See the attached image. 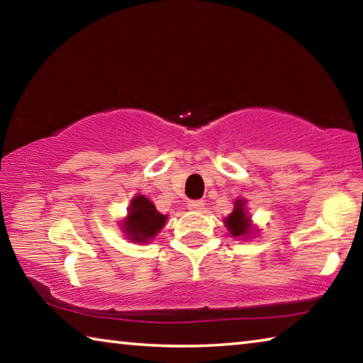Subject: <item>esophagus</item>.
I'll return each instance as SVG.
<instances>
[{
    "label": "esophagus",
    "instance_id": "esophagus-1",
    "mask_svg": "<svg viewBox=\"0 0 363 363\" xmlns=\"http://www.w3.org/2000/svg\"><path fill=\"white\" fill-rule=\"evenodd\" d=\"M187 206H189V210H192V211H203L205 201L203 200H190Z\"/></svg>",
    "mask_w": 363,
    "mask_h": 363
}]
</instances>
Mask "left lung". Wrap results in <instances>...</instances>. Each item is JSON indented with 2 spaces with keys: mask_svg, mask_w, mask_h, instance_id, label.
<instances>
[{
  "mask_svg": "<svg viewBox=\"0 0 363 363\" xmlns=\"http://www.w3.org/2000/svg\"><path fill=\"white\" fill-rule=\"evenodd\" d=\"M245 201L243 199H238L233 206V211L224 219L225 227L229 229L232 237H242L248 238L251 233V219L248 216L247 210H245Z\"/></svg>",
  "mask_w": 363,
  "mask_h": 363,
  "instance_id": "left-lung-1",
  "label": "left lung"
}]
</instances>
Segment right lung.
<instances>
[{"label":"right lung","instance_id":"right-lung-1","mask_svg":"<svg viewBox=\"0 0 363 363\" xmlns=\"http://www.w3.org/2000/svg\"><path fill=\"white\" fill-rule=\"evenodd\" d=\"M168 216L157 211L155 205L144 195H136L128 208V218L123 220L121 229L128 240L149 243L163 229Z\"/></svg>","mask_w":363,"mask_h":363}]
</instances>
